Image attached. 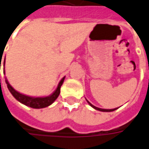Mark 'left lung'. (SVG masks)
<instances>
[{
    "label": "left lung",
    "mask_w": 149,
    "mask_h": 149,
    "mask_svg": "<svg viewBox=\"0 0 149 149\" xmlns=\"http://www.w3.org/2000/svg\"><path fill=\"white\" fill-rule=\"evenodd\" d=\"M86 101H87L88 104H90V105L91 106V107H92V108H93V109H96V110H98V111H101V112H113V111H114V110H116V109H117H117H100V108H97V107H95V106H94L93 104H91V103H90V102H89V101H88L87 100H86Z\"/></svg>",
    "instance_id": "1"
}]
</instances>
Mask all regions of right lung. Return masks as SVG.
<instances>
[{
  "instance_id": "add662e5",
  "label": "right lung",
  "mask_w": 149,
  "mask_h": 149,
  "mask_svg": "<svg viewBox=\"0 0 149 149\" xmlns=\"http://www.w3.org/2000/svg\"><path fill=\"white\" fill-rule=\"evenodd\" d=\"M5 63H6V57H5V60H4V66H5ZM4 72H5V71H4ZM64 78H65V77L61 79V81H59L58 85L56 90L50 95L45 96V97H32V96L25 95H23V94H21L19 92L16 91L15 89L10 85V83L8 82L7 79H6V83L7 84V87L12 94V95L14 96L19 102L22 103L26 106L30 107V108H32V109H43V108L48 107L50 104H53L58 97L59 94H60V87H61V86L63 83Z\"/></svg>"
}]
</instances>
